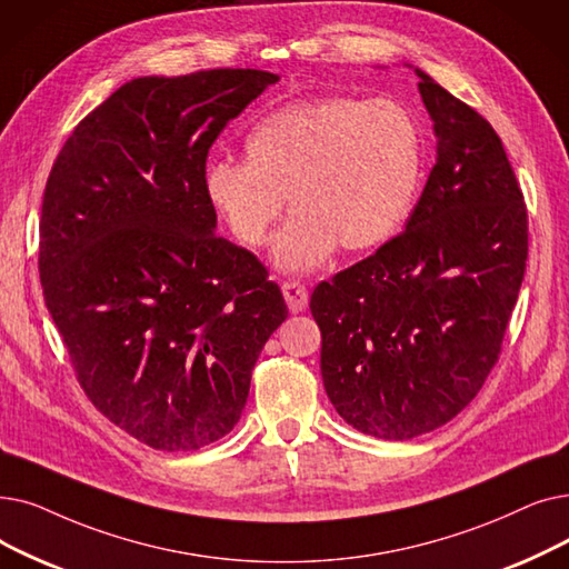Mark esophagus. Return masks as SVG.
<instances>
[{
	"label": "esophagus",
	"instance_id": "esophagus-1",
	"mask_svg": "<svg viewBox=\"0 0 569 569\" xmlns=\"http://www.w3.org/2000/svg\"><path fill=\"white\" fill-rule=\"evenodd\" d=\"M281 290H283V298H286V305L292 313H300L307 309L309 305V292L307 288L300 283V281H283L281 283Z\"/></svg>",
	"mask_w": 569,
	"mask_h": 569
}]
</instances>
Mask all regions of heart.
<instances>
[{"mask_svg":"<svg viewBox=\"0 0 569 569\" xmlns=\"http://www.w3.org/2000/svg\"><path fill=\"white\" fill-rule=\"evenodd\" d=\"M249 158H211L209 204L246 246H260L295 209L274 241L288 271L323 264L337 246L372 249L400 232L421 181L423 137L398 100L316 97L260 118L246 139Z\"/></svg>","mask_w":569,"mask_h":569,"instance_id":"heart-1","label":"heart"}]
</instances>
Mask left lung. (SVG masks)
Listing matches in <instances>:
<instances>
[{
    "mask_svg": "<svg viewBox=\"0 0 569 569\" xmlns=\"http://www.w3.org/2000/svg\"><path fill=\"white\" fill-rule=\"evenodd\" d=\"M437 162L402 234L311 295L320 375L346 423L402 441L449 423L498 362L528 260V211L505 146L416 69Z\"/></svg>",
    "mask_w": 569,
    "mask_h": 569,
    "instance_id": "left-lung-1",
    "label": "left lung"
}]
</instances>
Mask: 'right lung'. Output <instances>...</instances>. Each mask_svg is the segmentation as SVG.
Listing matches in <instances>:
<instances>
[{"label":"right lung","instance_id":"1","mask_svg":"<svg viewBox=\"0 0 569 569\" xmlns=\"http://www.w3.org/2000/svg\"><path fill=\"white\" fill-rule=\"evenodd\" d=\"M277 73L141 77L90 111L46 181L43 300L88 400L158 451L226 437L288 318L264 264L213 234L209 148Z\"/></svg>","mask_w":569,"mask_h":569}]
</instances>
